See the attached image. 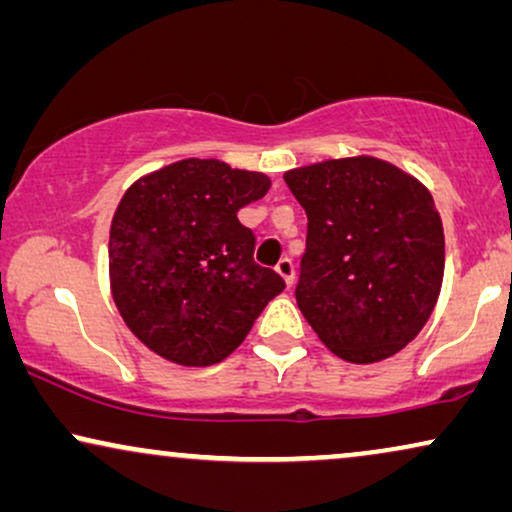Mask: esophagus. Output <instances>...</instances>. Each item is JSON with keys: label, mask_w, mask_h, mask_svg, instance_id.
<instances>
[{"label": "esophagus", "mask_w": 512, "mask_h": 512, "mask_svg": "<svg viewBox=\"0 0 512 512\" xmlns=\"http://www.w3.org/2000/svg\"><path fill=\"white\" fill-rule=\"evenodd\" d=\"M276 271L283 276L286 286H293V281H295V264H293V260H290V257H283V260L276 264Z\"/></svg>", "instance_id": "obj_1"}]
</instances>
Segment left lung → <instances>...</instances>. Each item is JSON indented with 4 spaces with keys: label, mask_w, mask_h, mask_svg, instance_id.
I'll return each instance as SVG.
<instances>
[{
    "label": "left lung",
    "mask_w": 512,
    "mask_h": 512,
    "mask_svg": "<svg viewBox=\"0 0 512 512\" xmlns=\"http://www.w3.org/2000/svg\"><path fill=\"white\" fill-rule=\"evenodd\" d=\"M307 212L297 307L352 364L404 349L428 323L444 278V229L432 193L373 155L283 174Z\"/></svg>",
    "instance_id": "1"
}]
</instances>
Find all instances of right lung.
<instances>
[{
  "label": "right lung",
  "instance_id": "1",
  "mask_svg": "<svg viewBox=\"0 0 512 512\" xmlns=\"http://www.w3.org/2000/svg\"><path fill=\"white\" fill-rule=\"evenodd\" d=\"M271 179L215 158H186L134 181L113 215L108 271L115 307L148 349L181 366H212L286 288L252 260L238 210Z\"/></svg>",
  "mask_w": 512,
  "mask_h": 512
}]
</instances>
